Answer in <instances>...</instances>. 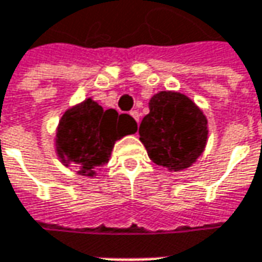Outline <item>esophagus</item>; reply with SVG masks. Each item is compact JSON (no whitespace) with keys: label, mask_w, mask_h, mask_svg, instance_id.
<instances>
[{"label":"esophagus","mask_w":262,"mask_h":262,"mask_svg":"<svg viewBox=\"0 0 262 262\" xmlns=\"http://www.w3.org/2000/svg\"><path fill=\"white\" fill-rule=\"evenodd\" d=\"M131 116L134 118L137 121V124L140 122V114H138V111H131Z\"/></svg>","instance_id":"1"}]
</instances>
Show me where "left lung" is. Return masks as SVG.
Masks as SVG:
<instances>
[{
  "mask_svg": "<svg viewBox=\"0 0 262 262\" xmlns=\"http://www.w3.org/2000/svg\"><path fill=\"white\" fill-rule=\"evenodd\" d=\"M140 124V141L148 157L169 172L191 167L204 153L208 140L206 115L194 100L175 90L151 96Z\"/></svg>",
  "mask_w": 262,
  "mask_h": 262,
  "instance_id": "obj_1",
  "label": "left lung"
}]
</instances>
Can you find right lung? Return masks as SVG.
<instances>
[{
  "instance_id": "right-lung-1",
  "label": "right lung",
  "mask_w": 262,
  "mask_h": 262,
  "mask_svg": "<svg viewBox=\"0 0 262 262\" xmlns=\"http://www.w3.org/2000/svg\"><path fill=\"white\" fill-rule=\"evenodd\" d=\"M136 133L133 116L119 115L115 109L105 111L87 97L61 116L54 140L55 153L64 166L76 169L77 175L95 178L109 162L116 141Z\"/></svg>"
}]
</instances>
